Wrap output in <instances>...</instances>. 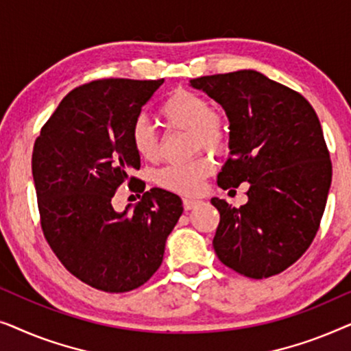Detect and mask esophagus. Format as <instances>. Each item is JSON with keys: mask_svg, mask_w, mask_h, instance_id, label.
Here are the masks:
<instances>
[{"mask_svg": "<svg viewBox=\"0 0 351 351\" xmlns=\"http://www.w3.org/2000/svg\"><path fill=\"white\" fill-rule=\"evenodd\" d=\"M196 204H198V201H196V199H190V198H185V199H184V208H185V210L193 209Z\"/></svg>", "mask_w": 351, "mask_h": 351, "instance_id": "1", "label": "esophagus"}]
</instances>
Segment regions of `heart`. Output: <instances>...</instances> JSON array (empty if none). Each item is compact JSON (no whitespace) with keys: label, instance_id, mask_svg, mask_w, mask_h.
<instances>
[{"label":"heart","instance_id":"heart-1","mask_svg":"<svg viewBox=\"0 0 351 351\" xmlns=\"http://www.w3.org/2000/svg\"><path fill=\"white\" fill-rule=\"evenodd\" d=\"M160 114L167 126L190 131L191 145L210 152H222L228 142V124L222 114L210 108L209 100L193 90L177 89L165 99ZM131 142L137 155L147 161L160 156V142L155 129L145 118H137L131 128ZM214 166L208 156H196L189 162L169 165L156 174L158 185L185 196L198 195Z\"/></svg>","mask_w":351,"mask_h":351}]
</instances>
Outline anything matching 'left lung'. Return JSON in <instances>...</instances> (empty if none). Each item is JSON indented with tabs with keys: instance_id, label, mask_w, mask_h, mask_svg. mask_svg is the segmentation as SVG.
<instances>
[{
	"instance_id": "obj_1",
	"label": "left lung",
	"mask_w": 351,
	"mask_h": 351,
	"mask_svg": "<svg viewBox=\"0 0 351 351\" xmlns=\"http://www.w3.org/2000/svg\"><path fill=\"white\" fill-rule=\"evenodd\" d=\"M225 110L230 156L220 189L247 182V203L220 214L213 246L220 262L254 280L278 275L313 241L332 179L323 129L304 95L256 70L190 80Z\"/></svg>"
}]
</instances>
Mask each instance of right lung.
<instances>
[{
	"label": "right lung",
	"instance_id": "add662e5",
	"mask_svg": "<svg viewBox=\"0 0 351 351\" xmlns=\"http://www.w3.org/2000/svg\"><path fill=\"white\" fill-rule=\"evenodd\" d=\"M165 80H99L65 95L33 147L41 227L71 275L105 292L142 286L160 268L184 213L162 189L114 210L112 198L141 167L131 128ZM143 191V190H142Z\"/></svg>",
	"mask_w": 351,
	"mask_h": 351
}]
</instances>
